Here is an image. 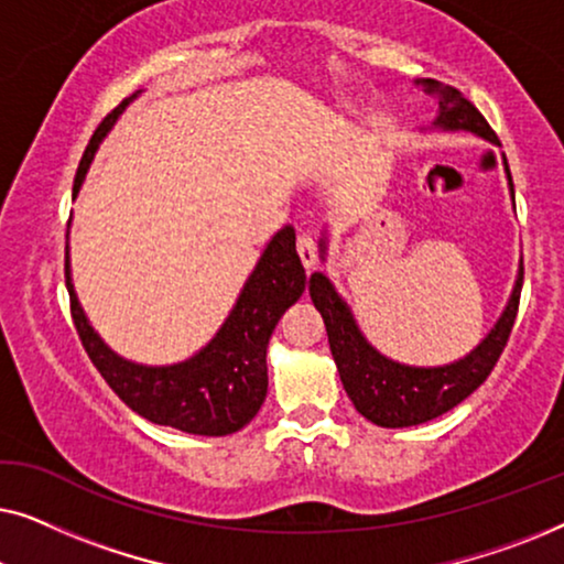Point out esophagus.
Returning a JSON list of instances; mask_svg holds the SVG:
<instances>
[{
    "label": "esophagus",
    "mask_w": 564,
    "mask_h": 564,
    "mask_svg": "<svg viewBox=\"0 0 564 564\" xmlns=\"http://www.w3.org/2000/svg\"><path fill=\"white\" fill-rule=\"evenodd\" d=\"M297 253H300V261H303L305 269L315 267L318 251H315V238L311 234H300L297 236Z\"/></svg>",
    "instance_id": "34e87169"
}]
</instances>
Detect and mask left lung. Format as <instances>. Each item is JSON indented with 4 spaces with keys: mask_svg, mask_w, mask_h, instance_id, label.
<instances>
[{
    "mask_svg": "<svg viewBox=\"0 0 564 564\" xmlns=\"http://www.w3.org/2000/svg\"><path fill=\"white\" fill-rule=\"evenodd\" d=\"M426 95L438 99V115L434 128L442 130H467L485 138V141L498 143L496 130L488 126L480 110L449 84H438L434 79H419ZM500 145V143H498ZM506 164V159H503ZM508 187L513 197L511 169L506 164ZM321 259H326V238H321ZM523 284V259L516 276L513 292L508 297L506 311L500 313L490 334L475 346L467 357H462L444 367H411L392 361L375 349L361 334L357 321H354L351 307L344 303L334 284L323 272L311 276V300L323 315L328 330V344L334 361L341 375L346 395L357 411L367 421L382 429H405L419 426L431 419L452 411L462 400L480 388L503 354L508 336H511L516 313H519V297Z\"/></svg>",
    "mask_w": 564,
    "mask_h": 564,
    "instance_id": "left-lung-1",
    "label": "left lung"
}]
</instances>
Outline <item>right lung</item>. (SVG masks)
Instances as JSON below:
<instances>
[{
    "mask_svg": "<svg viewBox=\"0 0 564 564\" xmlns=\"http://www.w3.org/2000/svg\"><path fill=\"white\" fill-rule=\"evenodd\" d=\"M141 95H130L115 107L91 135L76 169L74 197L79 195L91 159L120 112ZM307 276L295 249V228L284 226L272 236L246 280L234 311L213 341L195 357L169 367H145L122 359L89 326L72 284L66 246V290L72 318L91 365L99 369L122 403L151 423L197 436H226L241 431L259 413L267 398V346L272 330L290 305L305 292Z\"/></svg>",
    "mask_w": 564,
    "mask_h": 564,
    "instance_id": "add662e5",
    "label": "right lung"
}]
</instances>
